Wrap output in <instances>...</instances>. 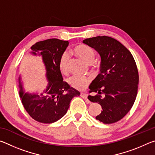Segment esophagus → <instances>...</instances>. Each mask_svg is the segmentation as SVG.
I'll use <instances>...</instances> for the list:
<instances>
[{
  "label": "esophagus",
  "mask_w": 155,
  "mask_h": 155,
  "mask_svg": "<svg viewBox=\"0 0 155 155\" xmlns=\"http://www.w3.org/2000/svg\"><path fill=\"white\" fill-rule=\"evenodd\" d=\"M87 94H86V93H83V92H81V96L83 98H84L85 100H86V101H87V103H90V101H89V100L87 99Z\"/></svg>",
  "instance_id": "34e87169"
}]
</instances>
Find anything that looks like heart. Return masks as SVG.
<instances>
[{"label":"heart","mask_w":155,"mask_h":155,"mask_svg":"<svg viewBox=\"0 0 155 155\" xmlns=\"http://www.w3.org/2000/svg\"><path fill=\"white\" fill-rule=\"evenodd\" d=\"M73 52L88 64H91L95 57L94 50L86 44H78L73 48ZM68 62H69V54L67 52H64L61 54L59 61V69L63 74H66L68 73ZM68 82L75 90H83L87 87L90 82V78L85 76L74 75L68 78Z\"/></svg>","instance_id":"heart-1"}]
</instances>
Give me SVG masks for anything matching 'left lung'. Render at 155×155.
<instances>
[{"instance_id":"obj_1","label":"left lung","mask_w":155,"mask_h":155,"mask_svg":"<svg viewBox=\"0 0 155 155\" xmlns=\"http://www.w3.org/2000/svg\"><path fill=\"white\" fill-rule=\"evenodd\" d=\"M83 42L101 57V73L89 87V92L98 94L87 97L103 109L96 119L104 124L116 122L128 114L137 96L139 74L135 59L123 44L111 37L97 36Z\"/></svg>"}]
</instances>
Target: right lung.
Wrapping results in <instances>:
<instances>
[{"label": "right lung", "mask_w": 155, "mask_h": 155, "mask_svg": "<svg viewBox=\"0 0 155 155\" xmlns=\"http://www.w3.org/2000/svg\"><path fill=\"white\" fill-rule=\"evenodd\" d=\"M68 44V41L52 38L40 41L31 46L32 53L42 57L46 67L49 82L42 94L25 93L19 78L22 103L30 116L39 122L51 124L59 120L67 113L73 97L80 95L79 91L63 81L59 69V59Z\"/></svg>", "instance_id": "add662e5"}]
</instances>
